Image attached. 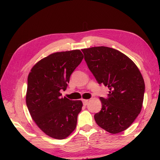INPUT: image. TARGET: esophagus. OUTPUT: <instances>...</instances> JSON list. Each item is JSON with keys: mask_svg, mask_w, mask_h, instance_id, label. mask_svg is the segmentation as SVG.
<instances>
[{"mask_svg": "<svg viewBox=\"0 0 160 160\" xmlns=\"http://www.w3.org/2000/svg\"><path fill=\"white\" fill-rule=\"evenodd\" d=\"M82 102H83V104L85 105V106H86V105L88 104L89 100L88 99H82Z\"/></svg>", "mask_w": 160, "mask_h": 160, "instance_id": "obj_1", "label": "esophagus"}]
</instances>
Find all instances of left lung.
<instances>
[{
  "label": "left lung",
  "mask_w": 160,
  "mask_h": 160,
  "mask_svg": "<svg viewBox=\"0 0 160 160\" xmlns=\"http://www.w3.org/2000/svg\"><path fill=\"white\" fill-rule=\"evenodd\" d=\"M87 65L99 84L109 89L108 98L100 97L102 109L94 120L110 133L125 131L141 112L145 82L138 68L114 48L96 47L82 49Z\"/></svg>",
  "instance_id": "left-lung-1"
}]
</instances>
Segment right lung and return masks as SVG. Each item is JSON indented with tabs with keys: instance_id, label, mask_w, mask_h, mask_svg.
Here are the masks:
<instances>
[{
	"instance_id": "1",
	"label": "right lung",
	"mask_w": 160,
	"mask_h": 160,
	"mask_svg": "<svg viewBox=\"0 0 160 160\" xmlns=\"http://www.w3.org/2000/svg\"><path fill=\"white\" fill-rule=\"evenodd\" d=\"M80 50L51 53L32 67L28 78L26 104L37 126L55 139L66 138L76 128L80 100L61 97L70 77L83 58Z\"/></svg>"
}]
</instances>
